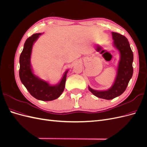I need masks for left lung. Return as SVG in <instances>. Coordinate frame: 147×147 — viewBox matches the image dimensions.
I'll use <instances>...</instances> for the list:
<instances>
[{"mask_svg": "<svg viewBox=\"0 0 147 147\" xmlns=\"http://www.w3.org/2000/svg\"><path fill=\"white\" fill-rule=\"evenodd\" d=\"M114 46L120 53V60L118 64L117 77L113 86L106 91H96L88 87L93 94L97 97L106 100H111L124 92L133 74V53L129 43L124 35L112 32Z\"/></svg>", "mask_w": 147, "mask_h": 147, "instance_id": "obj_1", "label": "left lung"}]
</instances>
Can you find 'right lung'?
Segmentation results:
<instances>
[{
  "label": "right lung",
  "instance_id": "add662e5",
  "mask_svg": "<svg viewBox=\"0 0 147 147\" xmlns=\"http://www.w3.org/2000/svg\"><path fill=\"white\" fill-rule=\"evenodd\" d=\"M41 34H34L26 40L20 57L19 75L22 83L34 97L43 101H50L58 98L64 91L68 71H66L60 83L54 86L50 85L33 74L30 63L31 52L34 43Z\"/></svg>",
  "mask_w": 147,
  "mask_h": 147
}]
</instances>
